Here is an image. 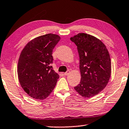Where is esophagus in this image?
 Here are the masks:
<instances>
[{"instance_id": "obj_1", "label": "esophagus", "mask_w": 129, "mask_h": 129, "mask_svg": "<svg viewBox=\"0 0 129 129\" xmlns=\"http://www.w3.org/2000/svg\"><path fill=\"white\" fill-rule=\"evenodd\" d=\"M69 73H70V71L69 70V71H67V72H66V73H64V75H68L69 74Z\"/></svg>"}]
</instances>
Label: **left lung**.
<instances>
[{
    "mask_svg": "<svg viewBox=\"0 0 129 129\" xmlns=\"http://www.w3.org/2000/svg\"><path fill=\"white\" fill-rule=\"evenodd\" d=\"M77 46L80 59L81 80L75 91L84 98L100 93L107 86L111 75V60L101 40L82 33L70 38Z\"/></svg>",
    "mask_w": 129,
    "mask_h": 129,
    "instance_id": "8db88e82",
    "label": "left lung"
}]
</instances>
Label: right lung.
I'll use <instances>...</instances> for the list:
<instances>
[{
    "mask_svg": "<svg viewBox=\"0 0 129 129\" xmlns=\"http://www.w3.org/2000/svg\"><path fill=\"white\" fill-rule=\"evenodd\" d=\"M60 37L49 33L27 44L18 61L17 75L22 89L29 96L44 100L55 88L59 75L53 70V50Z\"/></svg>",
    "mask_w": 129,
    "mask_h": 129,
    "instance_id": "right-lung-1",
    "label": "right lung"
}]
</instances>
